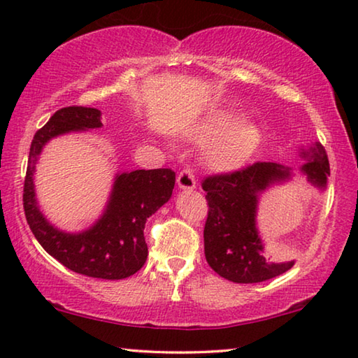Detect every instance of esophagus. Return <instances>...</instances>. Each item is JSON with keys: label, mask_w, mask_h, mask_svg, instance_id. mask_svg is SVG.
I'll return each instance as SVG.
<instances>
[{"label": "esophagus", "mask_w": 358, "mask_h": 358, "mask_svg": "<svg viewBox=\"0 0 358 358\" xmlns=\"http://www.w3.org/2000/svg\"><path fill=\"white\" fill-rule=\"evenodd\" d=\"M177 183L180 189H194L196 187V178H194L192 172L183 171L177 177Z\"/></svg>", "instance_id": "obj_1"}]
</instances>
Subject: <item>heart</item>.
Here are the masks:
<instances>
[{"mask_svg": "<svg viewBox=\"0 0 358 358\" xmlns=\"http://www.w3.org/2000/svg\"><path fill=\"white\" fill-rule=\"evenodd\" d=\"M232 108H211L187 126L186 137L203 145V159L216 172H232L243 167L259 148L262 132L256 120L237 117Z\"/></svg>", "mask_w": 358, "mask_h": 358, "instance_id": "1", "label": "heart"}]
</instances>
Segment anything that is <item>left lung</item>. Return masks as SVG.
<instances>
[{
  "mask_svg": "<svg viewBox=\"0 0 358 358\" xmlns=\"http://www.w3.org/2000/svg\"><path fill=\"white\" fill-rule=\"evenodd\" d=\"M305 164L299 171L314 187L325 189L330 177L329 157L320 142L301 148ZM294 169L276 162H256L243 171L211 175L202 187L207 192L208 217L203 229L205 259L217 275L240 284L262 282L286 273L289 262H270L257 229L260 194L292 180Z\"/></svg>",
  "mask_w": 358,
  "mask_h": 358,
  "instance_id": "left-lung-1",
  "label": "left lung"
}]
</instances>
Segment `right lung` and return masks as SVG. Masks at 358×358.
I'll return each mask as SVG.
<instances>
[{
	"label": "right lung",
	"instance_id": "obj_1",
	"mask_svg": "<svg viewBox=\"0 0 358 358\" xmlns=\"http://www.w3.org/2000/svg\"><path fill=\"white\" fill-rule=\"evenodd\" d=\"M102 128L101 110L93 107H64L36 132L29 148L23 186V208L41 246L76 273L101 280H123L143 266L148 256L143 229L169 199L175 186L171 169L117 173L104 213L82 232H64L47 221L34 191V172L41 151L53 137Z\"/></svg>",
	"mask_w": 358,
	"mask_h": 358
}]
</instances>
